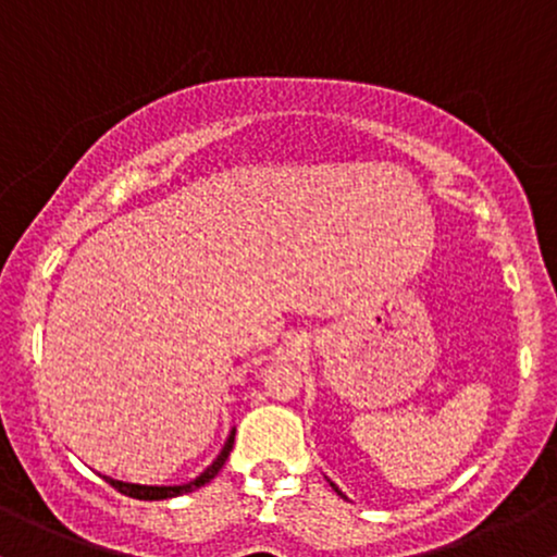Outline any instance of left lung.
Here are the masks:
<instances>
[{"label":"left lung","mask_w":557,"mask_h":557,"mask_svg":"<svg viewBox=\"0 0 557 557\" xmlns=\"http://www.w3.org/2000/svg\"><path fill=\"white\" fill-rule=\"evenodd\" d=\"M330 484H332V482H330ZM332 490H335V492H337V495H341V497H345V495H343V492H341V487H337V484H332Z\"/></svg>","instance_id":"left-lung-1"}]
</instances>
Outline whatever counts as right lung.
Instances as JSON below:
<instances>
[{"instance_id":"add662e5","label":"right lung","mask_w":557,"mask_h":557,"mask_svg":"<svg viewBox=\"0 0 557 557\" xmlns=\"http://www.w3.org/2000/svg\"><path fill=\"white\" fill-rule=\"evenodd\" d=\"M233 443H235V430L227 434L225 445H222V450H220V456H216L214 461L201 471V474H198L196 479H190V482H185V484H172V487H157V484L120 482V479H112V476H104V482H110L114 490L123 492V495H127V497H136V500H168V497L185 495V492H194L198 487H203V484H207V482H212V479L220 474L222 466H225L230 450H233Z\"/></svg>"}]
</instances>
